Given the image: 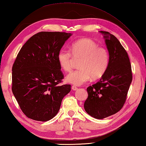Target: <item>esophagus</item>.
<instances>
[{
	"label": "esophagus",
	"mask_w": 146,
	"mask_h": 146,
	"mask_svg": "<svg viewBox=\"0 0 146 146\" xmlns=\"http://www.w3.org/2000/svg\"><path fill=\"white\" fill-rule=\"evenodd\" d=\"M71 88H72L73 90H76L77 89H78V88H77L76 86H72V87H71Z\"/></svg>",
	"instance_id": "esophagus-1"
}]
</instances>
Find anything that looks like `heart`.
Segmentation results:
<instances>
[{"instance_id":"b5f03b06","label":"heart","mask_w":146,"mask_h":146,"mask_svg":"<svg viewBox=\"0 0 146 146\" xmlns=\"http://www.w3.org/2000/svg\"><path fill=\"white\" fill-rule=\"evenodd\" d=\"M71 52L75 59H81L78 70L73 71L66 77V81L75 85H81L91 78L98 79L104 75L110 62V55L106 48L89 38L78 40L71 45ZM70 51L62 49L57 56L62 70L69 72L72 69L73 57Z\"/></svg>"}]
</instances>
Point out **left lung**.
Segmentation results:
<instances>
[{"instance_id": "8db88e82", "label": "left lung", "mask_w": 146, "mask_h": 146, "mask_svg": "<svg viewBox=\"0 0 146 146\" xmlns=\"http://www.w3.org/2000/svg\"><path fill=\"white\" fill-rule=\"evenodd\" d=\"M110 55L108 68L100 80L87 88L84 103L86 112L96 119H103L121 109L132 81V68L128 54L116 36L100 31Z\"/></svg>"}]
</instances>
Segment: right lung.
<instances>
[{"mask_svg":"<svg viewBox=\"0 0 146 146\" xmlns=\"http://www.w3.org/2000/svg\"><path fill=\"white\" fill-rule=\"evenodd\" d=\"M71 33L42 31L19 50L12 68V91L23 112L34 120L55 116L71 85H59L64 75L58 54Z\"/></svg>","mask_w":146,"mask_h":146,"instance_id":"add662e5","label":"right lung"}]
</instances>
